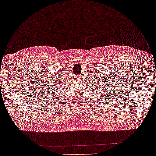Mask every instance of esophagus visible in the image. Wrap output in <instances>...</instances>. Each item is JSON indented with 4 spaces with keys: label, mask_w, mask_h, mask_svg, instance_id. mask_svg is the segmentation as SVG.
Returning <instances> with one entry per match:
<instances>
[{
    "label": "esophagus",
    "mask_w": 156,
    "mask_h": 156,
    "mask_svg": "<svg viewBox=\"0 0 156 156\" xmlns=\"http://www.w3.org/2000/svg\"><path fill=\"white\" fill-rule=\"evenodd\" d=\"M76 80H79V81H80V80H81V77H80V76H76Z\"/></svg>",
    "instance_id": "esophagus-1"
}]
</instances>
